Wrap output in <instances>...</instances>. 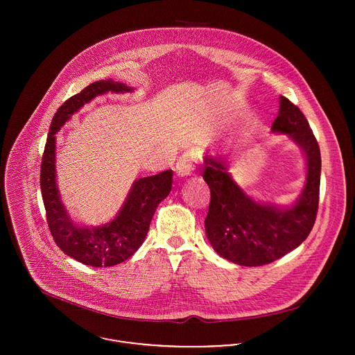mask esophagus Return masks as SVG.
<instances>
[{"label": "esophagus", "instance_id": "1", "mask_svg": "<svg viewBox=\"0 0 355 355\" xmlns=\"http://www.w3.org/2000/svg\"><path fill=\"white\" fill-rule=\"evenodd\" d=\"M197 164H198L197 152L193 150V149L186 150L178 158V162H176V166H175L176 173L179 176H189L196 171Z\"/></svg>", "mask_w": 355, "mask_h": 355}]
</instances>
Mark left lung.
I'll list each match as a JSON object with an SVG mask.
<instances>
[{"label": "left lung", "instance_id": "left-lung-1", "mask_svg": "<svg viewBox=\"0 0 355 355\" xmlns=\"http://www.w3.org/2000/svg\"><path fill=\"white\" fill-rule=\"evenodd\" d=\"M272 131L288 134L306 155L304 193L293 207L255 202L232 180L223 159L205 157L203 180L210 189L206 236L214 252L243 266L266 265L297 249L309 236L317 217L320 148L304 113L286 97H280Z\"/></svg>", "mask_w": 355, "mask_h": 355}]
</instances>
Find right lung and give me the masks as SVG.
I'll list each match as a JSON object with an SVG mask.
<instances>
[{"label": "right lung", "mask_w": 355, "mask_h": 355, "mask_svg": "<svg viewBox=\"0 0 355 355\" xmlns=\"http://www.w3.org/2000/svg\"><path fill=\"white\" fill-rule=\"evenodd\" d=\"M131 90L109 79L94 82L68 98L53 116L41 162V191L53 241L71 258L96 268L117 265L141 248L158 203L171 193L172 171L138 179L113 221L97 228H80L68 217L55 186V132L76 110L97 96Z\"/></svg>", "instance_id": "1"}]
</instances>
